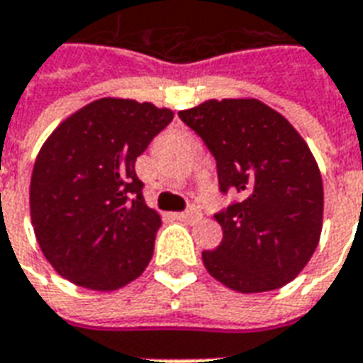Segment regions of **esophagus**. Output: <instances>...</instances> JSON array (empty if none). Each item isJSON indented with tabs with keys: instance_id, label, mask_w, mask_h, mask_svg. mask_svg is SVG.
<instances>
[{
	"instance_id": "obj_1",
	"label": "esophagus",
	"mask_w": 363,
	"mask_h": 363,
	"mask_svg": "<svg viewBox=\"0 0 363 363\" xmlns=\"http://www.w3.org/2000/svg\"><path fill=\"white\" fill-rule=\"evenodd\" d=\"M176 218H179L182 222H199L203 218V214H201V211L197 207H191L184 211V213L176 214Z\"/></svg>"
}]
</instances>
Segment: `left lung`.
Instances as JSON below:
<instances>
[{"label": "left lung", "instance_id": "obj_1", "mask_svg": "<svg viewBox=\"0 0 363 363\" xmlns=\"http://www.w3.org/2000/svg\"><path fill=\"white\" fill-rule=\"evenodd\" d=\"M179 118L216 160L222 193L236 201L214 214L222 242L203 251L211 277L242 294L284 286L313 255L323 226V182L308 143L255 98H224Z\"/></svg>", "mask_w": 363, "mask_h": 363}]
</instances>
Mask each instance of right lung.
Here are the masks:
<instances>
[{"label": "right lung", "mask_w": 363, "mask_h": 363, "mask_svg": "<svg viewBox=\"0 0 363 363\" xmlns=\"http://www.w3.org/2000/svg\"><path fill=\"white\" fill-rule=\"evenodd\" d=\"M172 120V110L150 102L100 98L42 145L30 178V220L44 257L63 279L108 292L147 269L162 220L145 203L135 160Z\"/></svg>", "instance_id": "obj_1"}]
</instances>
